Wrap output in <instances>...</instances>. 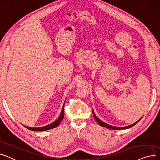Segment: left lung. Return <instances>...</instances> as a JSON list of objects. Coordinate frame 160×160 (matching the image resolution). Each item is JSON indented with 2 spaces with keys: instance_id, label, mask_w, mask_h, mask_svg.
<instances>
[{
  "instance_id": "left-lung-1",
  "label": "left lung",
  "mask_w": 160,
  "mask_h": 160,
  "mask_svg": "<svg viewBox=\"0 0 160 160\" xmlns=\"http://www.w3.org/2000/svg\"><path fill=\"white\" fill-rule=\"evenodd\" d=\"M92 114H93V116H94L95 120H96V122H98L99 124H100V125L102 126H103V127H105V128H107L111 129V130H126V129H128V128H130L133 126L134 125H135V124H136L137 123H138V122H139V120L142 118V117L139 120H138V121H137L136 122H135V123H133V124H131V125H130V126H125V127H117V126H113L108 124L107 123H105V122H103V121H102L101 120L99 119V118L95 115V114H94L93 110H92Z\"/></svg>"
}]
</instances>
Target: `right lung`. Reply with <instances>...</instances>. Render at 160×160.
<instances>
[{"label": "right lung", "mask_w": 160, "mask_h": 160, "mask_svg": "<svg viewBox=\"0 0 160 160\" xmlns=\"http://www.w3.org/2000/svg\"><path fill=\"white\" fill-rule=\"evenodd\" d=\"M66 101V100H65ZM64 103L63 105V107H62V112L61 113H60V115L59 116V117L55 121L51 123L50 124H48V126H43V127H40V128H30V127H27V126H25L27 129H28V130H31V131H38V132H42V131H46V130H51V129H52V128H55L56 127H57L60 123V122L62 121V120L64 118Z\"/></svg>", "instance_id": "add662e5"}]
</instances>
